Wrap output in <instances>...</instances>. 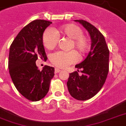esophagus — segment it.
I'll list each match as a JSON object with an SVG mask.
<instances>
[{
	"mask_svg": "<svg viewBox=\"0 0 126 126\" xmlns=\"http://www.w3.org/2000/svg\"><path fill=\"white\" fill-rule=\"evenodd\" d=\"M61 71V70H60V69H57V68H55V73H60Z\"/></svg>",
	"mask_w": 126,
	"mask_h": 126,
	"instance_id": "34e87169",
	"label": "esophagus"
}]
</instances>
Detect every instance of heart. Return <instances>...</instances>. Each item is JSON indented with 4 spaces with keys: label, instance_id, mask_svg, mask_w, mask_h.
<instances>
[{
    "label": "heart",
    "instance_id": "b5f03b06",
    "mask_svg": "<svg viewBox=\"0 0 126 126\" xmlns=\"http://www.w3.org/2000/svg\"><path fill=\"white\" fill-rule=\"evenodd\" d=\"M58 34H62L71 39L70 48H75L80 54L86 53L89 48V40L83 34L82 29L75 24H69L62 27L58 31ZM59 41L57 33L53 29L48 28L44 31L42 36L44 46L47 49H53L57 46ZM79 59L78 54L75 51L69 52L57 51L52 53L50 61L55 67L65 68L75 63Z\"/></svg>",
    "mask_w": 126,
    "mask_h": 126
}]
</instances>
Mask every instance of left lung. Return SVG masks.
Segmentation results:
<instances>
[{
	"label": "left lung",
	"mask_w": 126,
	"mask_h": 126,
	"mask_svg": "<svg viewBox=\"0 0 126 126\" xmlns=\"http://www.w3.org/2000/svg\"><path fill=\"white\" fill-rule=\"evenodd\" d=\"M75 21L80 23L88 31L92 45L86 59L75 66L82 69V75H79L77 71L70 73L67 85L73 97L85 101L95 95L105 82L109 73V50L104 36L95 27L82 19Z\"/></svg>",
	"instance_id": "8db88e82"
}]
</instances>
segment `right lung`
Segmentation results:
<instances>
[{"instance_id": "1", "label": "right lung", "mask_w": 126, "mask_h": 126, "mask_svg": "<svg viewBox=\"0 0 126 126\" xmlns=\"http://www.w3.org/2000/svg\"><path fill=\"white\" fill-rule=\"evenodd\" d=\"M51 21L36 19L23 27L11 44L8 69L18 92L27 99L38 101L46 95L54 68L45 65L41 71L36 65L38 57L47 58L42 42L44 31Z\"/></svg>"}]
</instances>
